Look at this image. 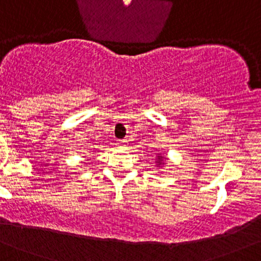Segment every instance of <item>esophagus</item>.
Returning <instances> with one entry per match:
<instances>
[{
    "label": "esophagus",
    "instance_id": "1",
    "mask_svg": "<svg viewBox=\"0 0 261 261\" xmlns=\"http://www.w3.org/2000/svg\"><path fill=\"white\" fill-rule=\"evenodd\" d=\"M127 141L125 139H120V141H117V146L119 147V148H125L127 147Z\"/></svg>",
    "mask_w": 261,
    "mask_h": 261
}]
</instances>
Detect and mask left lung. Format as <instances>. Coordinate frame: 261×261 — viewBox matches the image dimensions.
Returning <instances> with one entry per match:
<instances>
[{
    "instance_id": "left-lung-1",
    "label": "left lung",
    "mask_w": 261,
    "mask_h": 261,
    "mask_svg": "<svg viewBox=\"0 0 261 261\" xmlns=\"http://www.w3.org/2000/svg\"><path fill=\"white\" fill-rule=\"evenodd\" d=\"M163 160H166V158L163 157V155L160 153V154L157 155V158H155V163H157V167H161V166L165 165V163H163Z\"/></svg>"
}]
</instances>
